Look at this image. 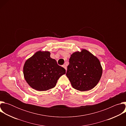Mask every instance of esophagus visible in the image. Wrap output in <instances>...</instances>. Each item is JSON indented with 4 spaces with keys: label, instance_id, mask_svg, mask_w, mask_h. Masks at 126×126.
I'll return each instance as SVG.
<instances>
[{
    "label": "esophagus",
    "instance_id": "34e87169",
    "mask_svg": "<svg viewBox=\"0 0 126 126\" xmlns=\"http://www.w3.org/2000/svg\"><path fill=\"white\" fill-rule=\"evenodd\" d=\"M62 67H63V68H64L66 70H67V67L66 66V65H62Z\"/></svg>",
    "mask_w": 126,
    "mask_h": 126
}]
</instances>
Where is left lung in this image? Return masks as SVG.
Segmentation results:
<instances>
[{"label": "left lung", "mask_w": 126, "mask_h": 126, "mask_svg": "<svg viewBox=\"0 0 126 126\" xmlns=\"http://www.w3.org/2000/svg\"><path fill=\"white\" fill-rule=\"evenodd\" d=\"M66 76L73 88L86 91L95 87L102 74V68L98 59L88 51L83 49L71 55Z\"/></svg>", "instance_id": "1"}]
</instances>
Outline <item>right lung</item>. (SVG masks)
<instances>
[{"mask_svg":"<svg viewBox=\"0 0 126 126\" xmlns=\"http://www.w3.org/2000/svg\"><path fill=\"white\" fill-rule=\"evenodd\" d=\"M48 51H38L25 63L23 74L25 80L33 89L43 91L54 87L66 70L50 57Z\"/></svg>","mask_w":126,"mask_h":126,"instance_id":"right-lung-1","label":"right lung"}]
</instances>
